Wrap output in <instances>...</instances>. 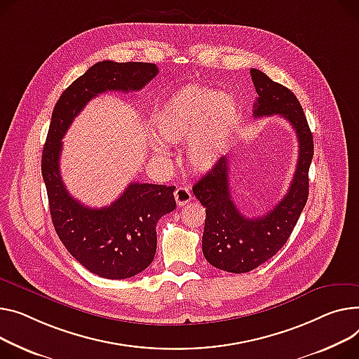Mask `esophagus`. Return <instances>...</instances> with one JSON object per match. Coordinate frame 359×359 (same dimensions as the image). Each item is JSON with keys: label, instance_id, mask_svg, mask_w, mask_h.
Segmentation results:
<instances>
[{"label": "esophagus", "instance_id": "esophagus-1", "mask_svg": "<svg viewBox=\"0 0 359 359\" xmlns=\"http://www.w3.org/2000/svg\"><path fill=\"white\" fill-rule=\"evenodd\" d=\"M175 199L177 206H184L186 203L192 201V194H190V190L187 187H177L175 192Z\"/></svg>", "mask_w": 359, "mask_h": 359}]
</instances>
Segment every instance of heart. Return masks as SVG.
<instances>
[{
	"mask_svg": "<svg viewBox=\"0 0 359 359\" xmlns=\"http://www.w3.org/2000/svg\"><path fill=\"white\" fill-rule=\"evenodd\" d=\"M241 119L236 98L210 86L192 85L175 92L153 115V130L167 144H187L186 160L190 169L206 173L217 167ZM153 142L157 157L167 149Z\"/></svg>",
	"mask_w": 359,
	"mask_h": 359,
	"instance_id": "b5f03b06",
	"label": "heart"
}]
</instances>
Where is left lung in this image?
I'll return each instance as SVG.
<instances>
[{
  "instance_id": "8db88e82",
  "label": "left lung",
  "mask_w": 359,
  "mask_h": 359,
  "mask_svg": "<svg viewBox=\"0 0 359 359\" xmlns=\"http://www.w3.org/2000/svg\"><path fill=\"white\" fill-rule=\"evenodd\" d=\"M258 97L254 116L280 115L292 124L299 141V160L285 196L264 217L250 219L231 198L229 158L208 172L194 194L206 208L202 236L203 255L209 264L228 273H248L276 255L287 243L309 196V167L313 158V137L296 95L258 69H251Z\"/></svg>"
}]
</instances>
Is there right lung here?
<instances>
[{
    "label": "right lung",
    "mask_w": 359,
    "mask_h": 359,
    "mask_svg": "<svg viewBox=\"0 0 359 359\" xmlns=\"http://www.w3.org/2000/svg\"><path fill=\"white\" fill-rule=\"evenodd\" d=\"M157 74L154 63H95L60 95L44 142L41 175L55 229L70 255L104 278H130L151 264L157 248L156 225L163 215L176 209L175 187L130 183L109 206L88 208L72 198L63 184L62 138L92 98L108 90H140Z\"/></svg>",
    "instance_id": "right-lung-1"
}]
</instances>
